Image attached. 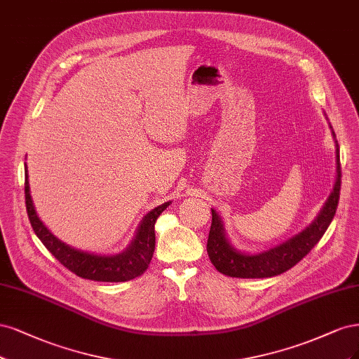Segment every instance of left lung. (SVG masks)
I'll return each mask as SVG.
<instances>
[{
    "label": "left lung",
    "mask_w": 359,
    "mask_h": 359,
    "mask_svg": "<svg viewBox=\"0 0 359 359\" xmlns=\"http://www.w3.org/2000/svg\"><path fill=\"white\" fill-rule=\"evenodd\" d=\"M332 130V126L330 125ZM332 137L335 134L332 131ZM335 156H337V177L331 195L323 204L320 213L302 233L291 237L269 250L259 253H245L237 250L225 236L224 222L221 216L212 209V226L207 240V253L215 269L229 277H240V279H262V277H273L282 274L292 269L295 264L302 261L307 253L318 245V241L325 234L331 221L337 210L341 187V168H340V152L339 143L335 142Z\"/></svg>",
    "instance_id": "left-lung-1"
}]
</instances>
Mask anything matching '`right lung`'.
<instances>
[{
  "instance_id": "obj_1",
  "label": "right lung",
  "mask_w": 359,
  "mask_h": 359,
  "mask_svg": "<svg viewBox=\"0 0 359 359\" xmlns=\"http://www.w3.org/2000/svg\"><path fill=\"white\" fill-rule=\"evenodd\" d=\"M25 204L31 226L34 233L41 240L52 255L60 261L64 267L77 274L82 279L97 282H126L142 276L154 257L155 250V222L158 216L163 213L171 201L161 204L150 210L138 226L131 245L116 255H97L85 250H79L65 245L64 241L56 238L46 225L40 221L32 198L29 194L28 170L25 165Z\"/></svg>"
}]
</instances>
